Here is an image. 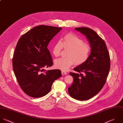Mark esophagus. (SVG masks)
Masks as SVG:
<instances>
[{"label": "esophagus", "mask_w": 123, "mask_h": 123, "mask_svg": "<svg viewBox=\"0 0 123 123\" xmlns=\"http://www.w3.org/2000/svg\"><path fill=\"white\" fill-rule=\"evenodd\" d=\"M61 73L62 75H67V72L66 71H62Z\"/></svg>", "instance_id": "1"}]
</instances>
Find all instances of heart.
<instances>
[{
    "label": "heart",
    "instance_id": "obj_1",
    "mask_svg": "<svg viewBox=\"0 0 123 123\" xmlns=\"http://www.w3.org/2000/svg\"><path fill=\"white\" fill-rule=\"evenodd\" d=\"M68 50L67 58H61L55 61L56 68L62 71L68 70L74 63L77 66L84 64L88 59L91 51V46L76 35L68 33L54 45L52 53L55 57L60 55L62 49Z\"/></svg>",
    "mask_w": 123,
    "mask_h": 123
}]
</instances>
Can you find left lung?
<instances>
[{
  "label": "left lung",
  "mask_w": 123,
  "mask_h": 123,
  "mask_svg": "<svg viewBox=\"0 0 123 123\" xmlns=\"http://www.w3.org/2000/svg\"><path fill=\"white\" fill-rule=\"evenodd\" d=\"M75 30L86 36L91 53L84 64L74 68L76 73H69L74 82L68 91L74 99L86 101L96 95L105 85L110 68V58L105 43L94 31L87 27Z\"/></svg>",
  "instance_id": "1"
}]
</instances>
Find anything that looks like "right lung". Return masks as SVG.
Masks as SVG:
<instances>
[{
	"label": "right lung",
	"mask_w": 123,
	"mask_h": 123,
	"mask_svg": "<svg viewBox=\"0 0 123 123\" xmlns=\"http://www.w3.org/2000/svg\"><path fill=\"white\" fill-rule=\"evenodd\" d=\"M62 28L39 25L19 39L12 59L13 69L19 86L29 96L39 98L48 94L53 83L61 77L59 69L46 70L53 60L47 48Z\"/></svg>",
	"instance_id": "1"
}]
</instances>
